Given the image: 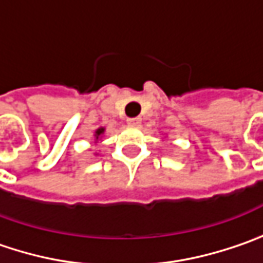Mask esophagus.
<instances>
[{
	"instance_id": "1",
	"label": "esophagus",
	"mask_w": 263,
	"mask_h": 263,
	"mask_svg": "<svg viewBox=\"0 0 263 263\" xmlns=\"http://www.w3.org/2000/svg\"><path fill=\"white\" fill-rule=\"evenodd\" d=\"M128 125H131V126H140V125H141V117H132V119H128Z\"/></svg>"
}]
</instances>
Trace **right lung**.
Segmentation results:
<instances>
[{
    "label": "right lung",
    "mask_w": 263,
    "mask_h": 263,
    "mask_svg": "<svg viewBox=\"0 0 263 263\" xmlns=\"http://www.w3.org/2000/svg\"><path fill=\"white\" fill-rule=\"evenodd\" d=\"M104 132H105V128H104V126H101V128H98V129H95V132H93V143H95V144H97V143H100L101 140H102Z\"/></svg>",
    "instance_id": "right-lung-1"
}]
</instances>
